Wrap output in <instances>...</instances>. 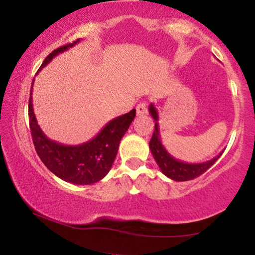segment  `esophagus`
<instances>
[{
	"label": "esophagus",
	"instance_id": "1",
	"mask_svg": "<svg viewBox=\"0 0 255 255\" xmlns=\"http://www.w3.org/2000/svg\"><path fill=\"white\" fill-rule=\"evenodd\" d=\"M147 113V105H146V103H139L136 105V115H145V114Z\"/></svg>",
	"mask_w": 255,
	"mask_h": 255
}]
</instances>
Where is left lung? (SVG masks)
<instances>
[{"mask_svg":"<svg viewBox=\"0 0 255 255\" xmlns=\"http://www.w3.org/2000/svg\"><path fill=\"white\" fill-rule=\"evenodd\" d=\"M151 116L154 120V130L153 135H152L150 140V150L152 152V156H153L154 160L157 162L158 166L162 170L163 174L165 176L174 181H189L193 178L200 176L201 174H204L205 171L209 168L215 164L217 162V159L222 156L223 151L212 158L211 160H207L204 163H197V164H192V163H184L181 160L176 159L165 150V147L162 144V140L159 136V124H158V113L157 109L154 108L153 104L150 105L148 108Z\"/></svg>","mask_w":255,"mask_h":255,"instance_id":"obj_1","label":"left lung"}]
</instances>
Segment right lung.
Segmentation results:
<instances>
[{
    "label": "right lung",
    "mask_w": 255,
    "mask_h": 255,
    "mask_svg": "<svg viewBox=\"0 0 255 255\" xmlns=\"http://www.w3.org/2000/svg\"><path fill=\"white\" fill-rule=\"evenodd\" d=\"M79 42L80 39L60 46L56 50L50 52L44 60L39 71L56 55L66 51ZM32 87L33 86H31L30 101H28V121H30L34 148L44 165L52 174L66 182L84 186V184H93L101 181L113 166L118 154L120 141L135 118V109L111 120L90 141L77 146L62 145L49 139L40 129L33 113Z\"/></svg>",
    "instance_id": "1"
}]
</instances>
